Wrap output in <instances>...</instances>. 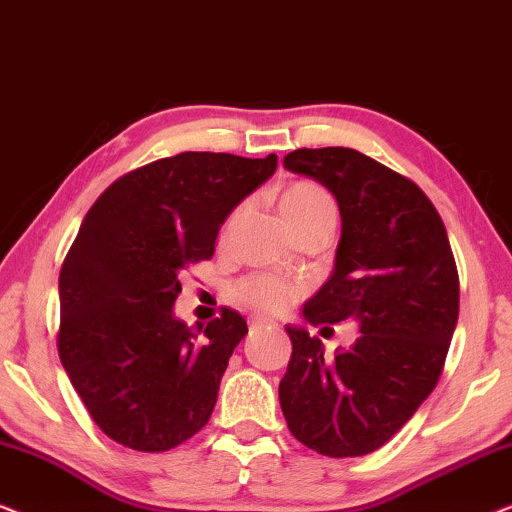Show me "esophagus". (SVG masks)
<instances>
[{
  "mask_svg": "<svg viewBox=\"0 0 512 512\" xmlns=\"http://www.w3.org/2000/svg\"><path fill=\"white\" fill-rule=\"evenodd\" d=\"M249 328H251V331H261V328H275V321H270L265 317H251Z\"/></svg>",
  "mask_w": 512,
  "mask_h": 512,
  "instance_id": "34e87169",
  "label": "esophagus"
}]
</instances>
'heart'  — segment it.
Listing matches in <instances>:
<instances>
[{
    "instance_id": "obj_1",
    "label": "heart",
    "mask_w": 512,
    "mask_h": 512,
    "mask_svg": "<svg viewBox=\"0 0 512 512\" xmlns=\"http://www.w3.org/2000/svg\"><path fill=\"white\" fill-rule=\"evenodd\" d=\"M279 209H282L284 219L289 221L291 230L300 226H307V223L324 219V216H333L335 219V202L331 195L326 193V188H321L314 181H296L291 184L279 198ZM237 221V214L230 216L226 226L221 230V240H226L233 230ZM233 296L240 300V303L254 307L258 312H284L296 303L298 298V286H293L284 279L275 275H254L242 279L240 284L235 286Z\"/></svg>"
}]
</instances>
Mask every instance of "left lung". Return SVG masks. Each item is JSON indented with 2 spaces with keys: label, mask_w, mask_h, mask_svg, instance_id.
Returning <instances> with one entry per match:
<instances>
[{
  "label": "left lung",
  "mask_w": 512,
  "mask_h": 512,
  "mask_svg": "<svg viewBox=\"0 0 512 512\" xmlns=\"http://www.w3.org/2000/svg\"><path fill=\"white\" fill-rule=\"evenodd\" d=\"M284 167L326 186L342 219L333 272L303 317L312 326L352 319L361 335L328 359L319 338L286 326L293 352L279 403L310 450L363 457L396 436L438 384L459 319L457 263L422 188L377 160L326 146L291 151Z\"/></svg>",
  "instance_id": "left-lung-1"
}]
</instances>
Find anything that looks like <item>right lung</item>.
I'll list each match as a JSON object with an SVG mask.
<instances>
[{
  "label": "right lung",
  "instance_id": "1",
  "mask_svg": "<svg viewBox=\"0 0 512 512\" xmlns=\"http://www.w3.org/2000/svg\"><path fill=\"white\" fill-rule=\"evenodd\" d=\"M275 170V153L186 151L114 181L81 221L60 270L58 352L93 422L116 443L165 452L212 417L249 328L228 307L188 328L172 307L179 275L212 258L223 221Z\"/></svg>",
  "mask_w": 512,
  "mask_h": 512
}]
</instances>
